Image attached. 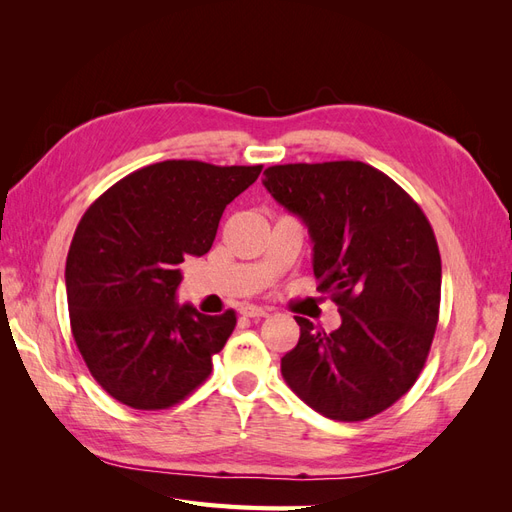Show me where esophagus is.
Returning a JSON list of instances; mask_svg holds the SVG:
<instances>
[{
  "instance_id": "1",
  "label": "esophagus",
  "mask_w": 512,
  "mask_h": 512,
  "mask_svg": "<svg viewBox=\"0 0 512 512\" xmlns=\"http://www.w3.org/2000/svg\"><path fill=\"white\" fill-rule=\"evenodd\" d=\"M239 314L245 318H265V316H269V309L258 307V305H241Z\"/></svg>"
}]
</instances>
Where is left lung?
Instances as JSON below:
<instances>
[{
  "label": "left lung",
  "mask_w": 512,
  "mask_h": 512,
  "mask_svg": "<svg viewBox=\"0 0 512 512\" xmlns=\"http://www.w3.org/2000/svg\"><path fill=\"white\" fill-rule=\"evenodd\" d=\"M262 183L305 222L318 290L342 316L333 333L297 316L301 337L282 376L333 421L376 416L412 389L436 333L442 262L433 228L406 190L365 162L277 164Z\"/></svg>",
  "instance_id": "obj_1"
}]
</instances>
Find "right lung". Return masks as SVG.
<instances>
[{
	"label": "right lung",
	"instance_id": "obj_1",
	"mask_svg": "<svg viewBox=\"0 0 512 512\" xmlns=\"http://www.w3.org/2000/svg\"><path fill=\"white\" fill-rule=\"evenodd\" d=\"M260 170L149 164L108 188L76 226L66 260L72 335L91 376L121 404L164 410L209 378L237 314L179 305V265L211 250L226 205Z\"/></svg>",
	"mask_w": 512,
	"mask_h": 512
}]
</instances>
